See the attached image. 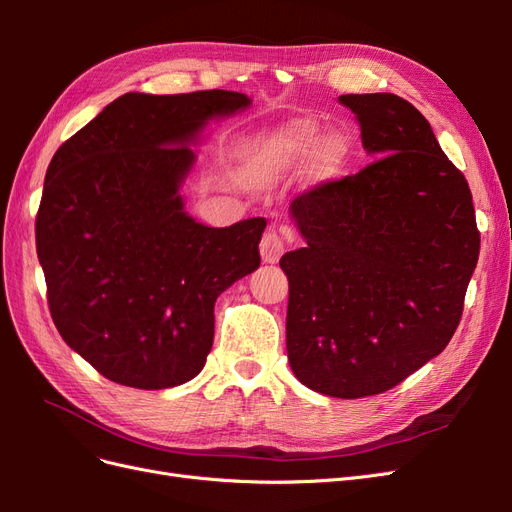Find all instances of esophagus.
Here are the masks:
<instances>
[{"mask_svg": "<svg viewBox=\"0 0 512 512\" xmlns=\"http://www.w3.org/2000/svg\"><path fill=\"white\" fill-rule=\"evenodd\" d=\"M284 250H286V243H284V239L280 235H277L275 230L265 232V237L260 239L262 262H269V265H275V262L282 258Z\"/></svg>", "mask_w": 512, "mask_h": 512, "instance_id": "1", "label": "esophagus"}]
</instances>
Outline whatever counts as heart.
<instances>
[{
	"mask_svg": "<svg viewBox=\"0 0 512 512\" xmlns=\"http://www.w3.org/2000/svg\"><path fill=\"white\" fill-rule=\"evenodd\" d=\"M320 128L312 119H292L282 128L262 136L256 143L252 158L254 164L267 175H282L301 166L312 150V177L327 181L344 168L348 160V143L339 134L324 136L320 144Z\"/></svg>",
	"mask_w": 512,
	"mask_h": 512,
	"instance_id": "b5f03b06",
	"label": "heart"
}]
</instances>
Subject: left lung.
I'll use <instances>...</instances> for the list:
<instances>
[{
  "label": "left lung",
  "instance_id": "1",
  "mask_svg": "<svg viewBox=\"0 0 512 512\" xmlns=\"http://www.w3.org/2000/svg\"><path fill=\"white\" fill-rule=\"evenodd\" d=\"M378 158L290 203L305 247L286 252V348L307 389H393L457 329L476 269L472 192L429 121L395 94L339 96Z\"/></svg>",
  "mask_w": 512,
  "mask_h": 512
}]
</instances>
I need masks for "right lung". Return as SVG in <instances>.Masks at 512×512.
<instances>
[{
	"label": "right lung",
	"instance_id": "add662e5",
	"mask_svg": "<svg viewBox=\"0 0 512 512\" xmlns=\"http://www.w3.org/2000/svg\"><path fill=\"white\" fill-rule=\"evenodd\" d=\"M250 104L224 89L132 91L55 151L36 252L59 335L104 378L158 391L198 376L215 299L258 269L265 218L211 228L179 194L198 134Z\"/></svg>",
	"mask_w": 512,
	"mask_h": 512
}]
</instances>
